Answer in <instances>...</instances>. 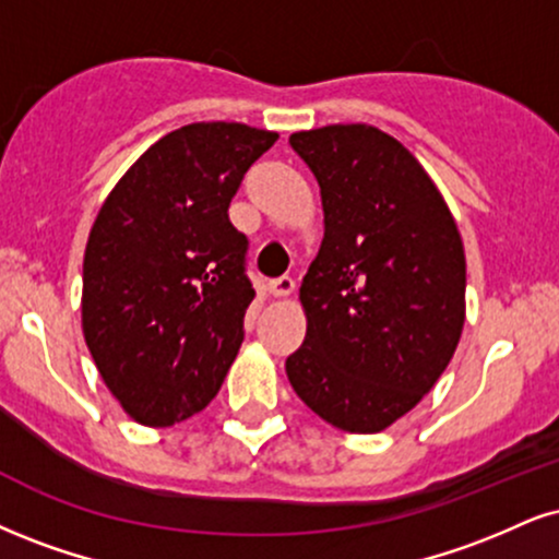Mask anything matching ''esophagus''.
I'll use <instances>...</instances> for the list:
<instances>
[{
  "instance_id": "1",
  "label": "esophagus",
  "mask_w": 559,
  "mask_h": 559,
  "mask_svg": "<svg viewBox=\"0 0 559 559\" xmlns=\"http://www.w3.org/2000/svg\"><path fill=\"white\" fill-rule=\"evenodd\" d=\"M294 288H297V284H294L292 275H281V278L267 281V292H271L273 297H288V294H294Z\"/></svg>"
}]
</instances>
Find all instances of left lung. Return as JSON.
I'll use <instances>...</instances> for the list:
<instances>
[{
    "label": "left lung",
    "instance_id": "8db88e82",
    "mask_svg": "<svg viewBox=\"0 0 559 559\" xmlns=\"http://www.w3.org/2000/svg\"><path fill=\"white\" fill-rule=\"evenodd\" d=\"M320 185L325 237L301 281L305 344L286 359L328 425L372 435L425 399L466 320V258L421 164L378 127L288 138Z\"/></svg>",
    "mask_w": 559,
    "mask_h": 559
}]
</instances>
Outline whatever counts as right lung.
<instances>
[{"label":"right lung","mask_w":559,"mask_h":559,"mask_svg":"<svg viewBox=\"0 0 559 559\" xmlns=\"http://www.w3.org/2000/svg\"><path fill=\"white\" fill-rule=\"evenodd\" d=\"M275 140L239 122L179 127L100 205L83 260V333L106 388L140 425L203 412L237 359L254 288L228 205Z\"/></svg>","instance_id":"1"}]
</instances>
